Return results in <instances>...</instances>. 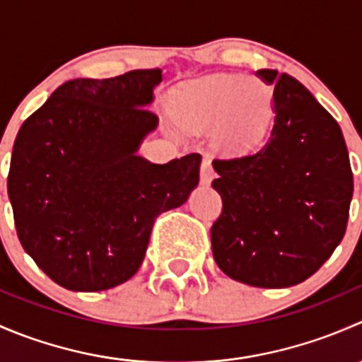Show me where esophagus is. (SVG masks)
<instances>
[{
	"label": "esophagus",
	"instance_id": "34e87169",
	"mask_svg": "<svg viewBox=\"0 0 362 362\" xmlns=\"http://www.w3.org/2000/svg\"><path fill=\"white\" fill-rule=\"evenodd\" d=\"M199 175H202V184L203 185H208L211 182V178H214L215 171H214V168H211V163L208 159H203L202 171H199Z\"/></svg>",
	"mask_w": 362,
	"mask_h": 362
}]
</instances>
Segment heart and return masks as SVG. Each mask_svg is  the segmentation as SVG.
<instances>
[{
	"label": "heart",
	"mask_w": 362,
	"mask_h": 362,
	"mask_svg": "<svg viewBox=\"0 0 362 362\" xmlns=\"http://www.w3.org/2000/svg\"><path fill=\"white\" fill-rule=\"evenodd\" d=\"M255 80L217 75L178 87L171 112L184 126L210 129L218 126V140L229 151H249L268 124L272 98Z\"/></svg>",
	"instance_id": "obj_1"
}]
</instances>
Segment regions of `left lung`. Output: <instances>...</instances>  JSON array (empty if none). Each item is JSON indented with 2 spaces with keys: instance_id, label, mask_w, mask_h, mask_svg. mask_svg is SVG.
<instances>
[{
  "instance_id": "obj_1",
  "label": "left lung",
  "mask_w": 362,
  "mask_h": 362,
  "mask_svg": "<svg viewBox=\"0 0 362 362\" xmlns=\"http://www.w3.org/2000/svg\"><path fill=\"white\" fill-rule=\"evenodd\" d=\"M257 75L273 86L275 119L254 152L214 160L211 252L233 280L280 289L305 282L343 240L354 177L341 129L312 93L287 73Z\"/></svg>"
}]
</instances>
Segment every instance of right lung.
Returning <instances> with one entry per match:
<instances>
[{
    "instance_id": "obj_1",
    "label": "right lung",
    "mask_w": 362,
    "mask_h": 362,
    "mask_svg": "<svg viewBox=\"0 0 362 362\" xmlns=\"http://www.w3.org/2000/svg\"><path fill=\"white\" fill-rule=\"evenodd\" d=\"M160 69L75 78L24 120L8 198L24 250L69 291L112 289L140 268L154 221L187 202L202 156H136L158 115L145 108Z\"/></svg>"
}]
</instances>
